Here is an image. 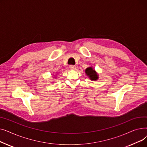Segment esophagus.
I'll list each match as a JSON object with an SVG mask.
<instances>
[{
	"mask_svg": "<svg viewBox=\"0 0 147 147\" xmlns=\"http://www.w3.org/2000/svg\"><path fill=\"white\" fill-rule=\"evenodd\" d=\"M69 68H70L71 69H73V70H74V69H76V66L75 65H69Z\"/></svg>",
	"mask_w": 147,
	"mask_h": 147,
	"instance_id": "34e87169",
	"label": "esophagus"
}]
</instances>
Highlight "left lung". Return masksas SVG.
Wrapping results in <instances>:
<instances>
[{"label":"left lung","instance_id":"1","mask_svg":"<svg viewBox=\"0 0 147 147\" xmlns=\"http://www.w3.org/2000/svg\"><path fill=\"white\" fill-rule=\"evenodd\" d=\"M85 73L90 80L96 81L99 79V75L92 67H89L85 69Z\"/></svg>","mask_w":147,"mask_h":147}]
</instances>
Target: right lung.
Returning <instances> with one entry per match:
<instances>
[{"mask_svg": "<svg viewBox=\"0 0 147 147\" xmlns=\"http://www.w3.org/2000/svg\"><path fill=\"white\" fill-rule=\"evenodd\" d=\"M55 75H57V74H55Z\"/></svg>", "mask_w": 147, "mask_h": 147, "instance_id": "obj_1", "label": "right lung"}]
</instances>
